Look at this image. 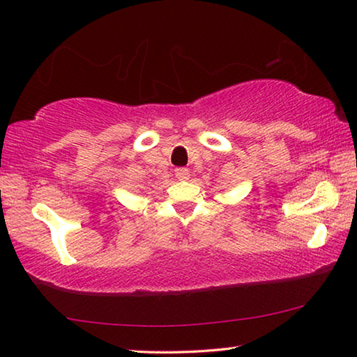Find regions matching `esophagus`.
Here are the masks:
<instances>
[{
	"mask_svg": "<svg viewBox=\"0 0 357 357\" xmlns=\"http://www.w3.org/2000/svg\"><path fill=\"white\" fill-rule=\"evenodd\" d=\"M175 177L178 180H188L190 178V170L185 169V167H180V169H175Z\"/></svg>",
	"mask_w": 357,
	"mask_h": 357,
	"instance_id": "esophagus-1",
	"label": "esophagus"
}]
</instances>
